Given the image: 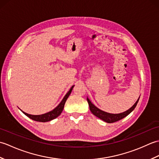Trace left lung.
Masks as SVG:
<instances>
[{
  "mask_svg": "<svg viewBox=\"0 0 159 159\" xmlns=\"http://www.w3.org/2000/svg\"><path fill=\"white\" fill-rule=\"evenodd\" d=\"M87 100L89 104V109L91 111V112H92L94 116H96V117L100 118L101 120H102L104 121H106L107 123H113L121 119H123L124 117L127 116L128 114H130L132 111L134 109V108L136 107L138 102H139V99L137 100V102L134 103V105L130 108V109H129L126 111H125L124 113H119V114H111V113L104 112V111L99 109L98 108H97L95 105H93V104L92 103V102H91L88 98H87Z\"/></svg>",
  "mask_w": 159,
  "mask_h": 159,
  "instance_id": "1",
  "label": "left lung"
}]
</instances>
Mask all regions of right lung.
I'll return each mask as SVG.
<instances>
[{"label": "right lung", "mask_w": 159, "mask_h": 159, "mask_svg": "<svg viewBox=\"0 0 159 159\" xmlns=\"http://www.w3.org/2000/svg\"><path fill=\"white\" fill-rule=\"evenodd\" d=\"M73 87H74V85L71 87L70 89L69 90V92L66 93V95L65 96H64L62 101L59 103V105L57 106L55 109H54L52 111H50V112L45 114L39 115V116H33V115H30L22 111L23 113L25 114L26 116L29 117V118H31V120L37 121H41V122H46V121H49L53 119H55L56 117L60 116V114L61 113L63 109L64 105H65V103L66 102L67 98L69 97L70 94L71 93V92H72Z\"/></svg>", "instance_id": "1"}]
</instances>
